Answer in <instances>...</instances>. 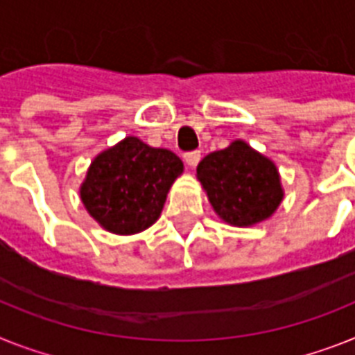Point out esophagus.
Listing matches in <instances>:
<instances>
[{
  "label": "esophagus",
  "mask_w": 355,
  "mask_h": 355,
  "mask_svg": "<svg viewBox=\"0 0 355 355\" xmlns=\"http://www.w3.org/2000/svg\"><path fill=\"white\" fill-rule=\"evenodd\" d=\"M199 159H201V152L199 150H192L184 154V161H187V165H189L190 168H194L199 163Z\"/></svg>",
  "instance_id": "esophagus-1"
}]
</instances>
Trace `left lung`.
Returning a JSON list of instances; mask_svg holds the SVG:
<instances>
[{
  "label": "left lung",
  "instance_id": "8db88e82",
  "mask_svg": "<svg viewBox=\"0 0 355 355\" xmlns=\"http://www.w3.org/2000/svg\"><path fill=\"white\" fill-rule=\"evenodd\" d=\"M198 180L212 209L225 223L252 227L276 212L283 201L279 172L274 161L241 139L210 152L198 165Z\"/></svg>",
  "mask_w": 355,
  "mask_h": 355
}]
</instances>
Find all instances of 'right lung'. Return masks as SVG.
Wrapping results in <instances>:
<instances>
[{
  "instance_id": "1",
  "label": "right lung",
  "mask_w": 355,
  "mask_h": 355,
  "mask_svg": "<svg viewBox=\"0 0 355 355\" xmlns=\"http://www.w3.org/2000/svg\"><path fill=\"white\" fill-rule=\"evenodd\" d=\"M181 172L183 161L174 152L128 136L94 157L79 196L105 230L130 236L156 223Z\"/></svg>"
}]
</instances>
